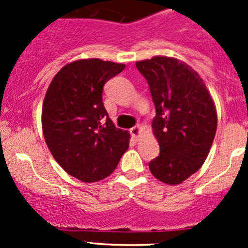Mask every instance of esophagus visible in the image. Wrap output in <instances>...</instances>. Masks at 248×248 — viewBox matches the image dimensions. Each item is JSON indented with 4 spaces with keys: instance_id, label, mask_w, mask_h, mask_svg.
Listing matches in <instances>:
<instances>
[{
    "instance_id": "obj_1",
    "label": "esophagus",
    "mask_w": 248,
    "mask_h": 248,
    "mask_svg": "<svg viewBox=\"0 0 248 248\" xmlns=\"http://www.w3.org/2000/svg\"><path fill=\"white\" fill-rule=\"evenodd\" d=\"M140 131H141V126L133 127V128H131V136L133 137L134 139H138L140 136Z\"/></svg>"
}]
</instances>
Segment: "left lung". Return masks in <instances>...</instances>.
<instances>
[{
    "mask_svg": "<svg viewBox=\"0 0 248 248\" xmlns=\"http://www.w3.org/2000/svg\"><path fill=\"white\" fill-rule=\"evenodd\" d=\"M136 66L156 108L152 128L161 151L149 168L164 184H181L201 169L211 149L217 129L214 101L199 74L177 59L155 56Z\"/></svg>",
    "mask_w": 248,
    "mask_h": 248,
    "instance_id": "1",
    "label": "left lung"
}]
</instances>
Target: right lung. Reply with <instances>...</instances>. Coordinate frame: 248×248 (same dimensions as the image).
Masks as SVG:
<instances>
[{
  "mask_svg": "<svg viewBox=\"0 0 248 248\" xmlns=\"http://www.w3.org/2000/svg\"><path fill=\"white\" fill-rule=\"evenodd\" d=\"M124 64L99 59L66 64L50 82L42 109L46 142L57 163L82 182L109 176L129 145L102 101L103 86Z\"/></svg>",
  "mask_w": 248,
  "mask_h": 248,
  "instance_id": "obj_1",
  "label": "right lung"
}]
</instances>
